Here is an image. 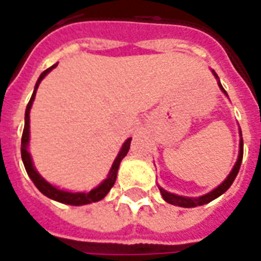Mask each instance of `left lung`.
Returning <instances> with one entry per match:
<instances>
[{"instance_id":"8db88e82","label":"left lung","mask_w":261,"mask_h":261,"mask_svg":"<svg viewBox=\"0 0 261 261\" xmlns=\"http://www.w3.org/2000/svg\"><path fill=\"white\" fill-rule=\"evenodd\" d=\"M211 71H213L214 76H215L217 81H218L219 89L224 92L225 96H228L226 91L222 88L221 82H219V78H218V75H217V72H215L214 69H211ZM239 134H241V141H239V155H238V159H236V164L233 165V168H232V170H230V173L228 175V177H226V179H225V180L222 181L218 187H215L214 190H211V192L207 193V194H204V196L185 197V196H179V194H173V193L166 192L164 187L158 186L159 192H161V194H162V197H164L165 201L169 202V204H172V205H177V207L192 208V207H198V205H204V204H207V202L215 200V198L221 196V194H224V193L229 189L230 185L233 183L236 175H238V172H239V169H241L242 158H243V140H242L241 128H239Z\"/></svg>"}]
</instances>
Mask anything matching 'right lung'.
Wrapping results in <instances>:
<instances>
[{
  "label": "right lung",
  "mask_w": 261,
  "mask_h": 261,
  "mask_svg": "<svg viewBox=\"0 0 261 261\" xmlns=\"http://www.w3.org/2000/svg\"><path fill=\"white\" fill-rule=\"evenodd\" d=\"M57 64L51 65L50 68H47L46 71H43L39 80H37L36 85H35V91L32 93V97L28 106H26L25 112V128H23V134H22V145H20V153H22V161H23V165H25V169L28 172V175L32 179V181L35 183V186L39 189V192L43 193L44 196L51 198L54 201L63 202V204H69V205H85V204H91V202L100 201L102 198H105V196L110 192V189L113 187L114 181H116V177H117V172H119V166L121 159L124 158L128 149H130L131 138H127L123 144V147L120 149V152L117 153V156L114 159L112 168L109 170L108 177L105 180L96 186L95 189H92L91 192H67L64 189H60V187L53 186L51 183H48L46 179H43L42 175L36 170V168L33 166V161H32L31 152H29V138H31V109L32 105H33V100H35V96H36V91L42 80L46 76V75L51 71L53 68H56Z\"/></svg>",
  "instance_id": "add662e5"
}]
</instances>
